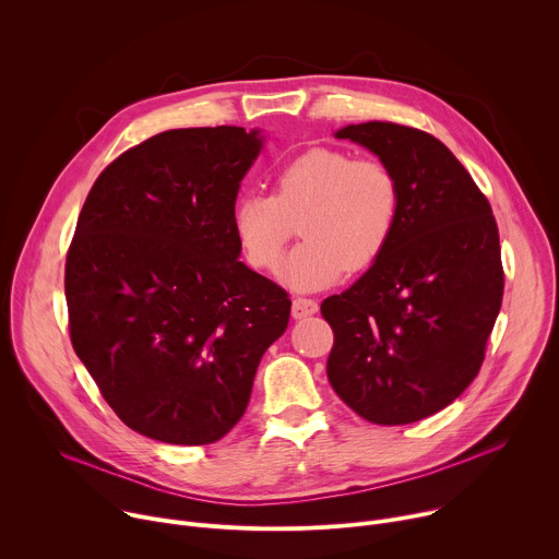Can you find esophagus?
<instances>
[{"mask_svg":"<svg viewBox=\"0 0 559 559\" xmlns=\"http://www.w3.org/2000/svg\"><path fill=\"white\" fill-rule=\"evenodd\" d=\"M318 311V302L313 298H305V296H296L292 300V316L294 318H307L313 316Z\"/></svg>","mask_w":559,"mask_h":559,"instance_id":"obj_1","label":"esophagus"}]
</instances>
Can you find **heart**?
Here are the masks:
<instances>
[{"label":"heart","instance_id":"obj_1","mask_svg":"<svg viewBox=\"0 0 559 559\" xmlns=\"http://www.w3.org/2000/svg\"><path fill=\"white\" fill-rule=\"evenodd\" d=\"M397 214L401 183L380 158H352L343 150L311 147L274 177V192H250L231 212V227L248 263L272 272L296 234L305 241L285 265V281L318 289L347 270L371 267L386 250Z\"/></svg>","mask_w":559,"mask_h":559}]
</instances>
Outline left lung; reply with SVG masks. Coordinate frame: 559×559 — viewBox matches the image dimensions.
<instances>
[{
	"label": "left lung",
	"instance_id": "obj_1",
	"mask_svg": "<svg viewBox=\"0 0 559 559\" xmlns=\"http://www.w3.org/2000/svg\"><path fill=\"white\" fill-rule=\"evenodd\" d=\"M336 136L395 173L401 214L382 257L321 305L334 332L328 378L373 425L418 423L451 405L483 367L504 294L498 223L429 132L367 121Z\"/></svg>",
	"mask_w": 559,
	"mask_h": 559
}]
</instances>
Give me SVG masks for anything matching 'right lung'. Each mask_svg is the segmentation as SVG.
<instances>
[{"label": "right lung", "instance_id": "obj_1", "mask_svg": "<svg viewBox=\"0 0 559 559\" xmlns=\"http://www.w3.org/2000/svg\"><path fill=\"white\" fill-rule=\"evenodd\" d=\"M261 145L236 126L154 134L115 158L79 214L70 341L121 423L152 440H221L287 330V292L238 261L231 227Z\"/></svg>", "mask_w": 559, "mask_h": 559}]
</instances>
